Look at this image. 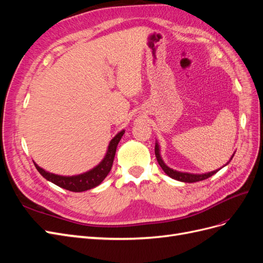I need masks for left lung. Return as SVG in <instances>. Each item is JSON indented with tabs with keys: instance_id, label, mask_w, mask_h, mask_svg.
<instances>
[{
	"instance_id": "1",
	"label": "left lung",
	"mask_w": 263,
	"mask_h": 263,
	"mask_svg": "<svg viewBox=\"0 0 263 263\" xmlns=\"http://www.w3.org/2000/svg\"><path fill=\"white\" fill-rule=\"evenodd\" d=\"M155 154H156V158H157V161L158 163L160 164V166L162 168V170L168 174V176L174 180H178V181H181V182H187V183H193V182H198V181H203L205 179H208L210 177H212L213 174H215L216 172H218L220 169L218 170H215V171H212V172H209V173H204V174H192V173H186V172H179V171H176L173 170L171 168H169V166H166L163 162V160L161 159V156H160V150H159V146L158 144H156V147H155ZM234 157V155H233ZM233 157L230 158V160H232ZM227 164V163H226Z\"/></svg>"
}]
</instances>
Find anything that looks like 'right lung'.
I'll list each match as a JSON object with an SVG mask.
<instances>
[{
	"instance_id": "1",
	"label": "right lung",
	"mask_w": 263,
	"mask_h": 263,
	"mask_svg": "<svg viewBox=\"0 0 263 263\" xmlns=\"http://www.w3.org/2000/svg\"><path fill=\"white\" fill-rule=\"evenodd\" d=\"M124 133L125 130L119 132L116 136L110 140L106 156L104 159H103L102 162L99 165L95 166L94 169L87 171L83 174H79V176H74V177H62V176H57V174L45 171L44 169L39 168L36 163H35V166L38 170V172L41 173L46 180L52 182L53 184L58 185L62 189L71 191V192H83V191L91 190L101 184V182L106 178L110 169H112L116 148L119 140H121V138L123 137Z\"/></svg>"
}]
</instances>
